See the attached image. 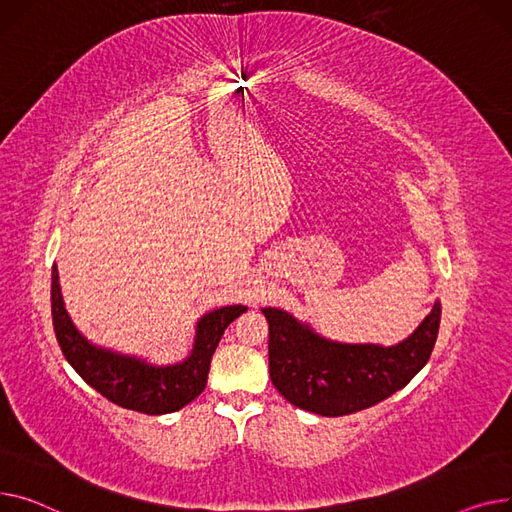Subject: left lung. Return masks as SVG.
I'll return each mask as SVG.
<instances>
[{
  "instance_id": "left-lung-1",
  "label": "left lung",
  "mask_w": 512,
  "mask_h": 512,
  "mask_svg": "<svg viewBox=\"0 0 512 512\" xmlns=\"http://www.w3.org/2000/svg\"><path fill=\"white\" fill-rule=\"evenodd\" d=\"M262 314L268 372L279 393L299 409L339 417L388 399L428 364L442 308L436 302L405 341L390 347L324 339L279 308H262Z\"/></svg>"
}]
</instances>
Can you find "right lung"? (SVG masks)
<instances>
[{
  "instance_id": "1",
  "label": "right lung",
  "mask_w": 512,
  "mask_h": 512,
  "mask_svg": "<svg viewBox=\"0 0 512 512\" xmlns=\"http://www.w3.org/2000/svg\"><path fill=\"white\" fill-rule=\"evenodd\" d=\"M246 306H225L204 314L196 324L192 353L179 364L153 366L146 359L124 355L90 343L70 320L57 266L51 273V316L59 347L78 376L111 403L146 415L173 413L192 403L206 386L210 359L225 328Z\"/></svg>"
}]
</instances>
